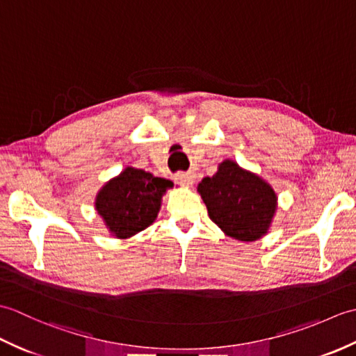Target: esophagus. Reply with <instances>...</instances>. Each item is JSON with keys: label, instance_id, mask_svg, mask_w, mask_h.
Returning a JSON list of instances; mask_svg holds the SVG:
<instances>
[{"label": "esophagus", "instance_id": "34e87169", "mask_svg": "<svg viewBox=\"0 0 356 356\" xmlns=\"http://www.w3.org/2000/svg\"><path fill=\"white\" fill-rule=\"evenodd\" d=\"M176 182L180 185H185V186H191L195 182V174L193 171H188V172H177L176 176Z\"/></svg>", "mask_w": 356, "mask_h": 356}]
</instances>
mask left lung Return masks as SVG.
Wrapping results in <instances>:
<instances>
[{
	"label": "left lung",
	"instance_id": "left-lung-1",
	"mask_svg": "<svg viewBox=\"0 0 356 356\" xmlns=\"http://www.w3.org/2000/svg\"><path fill=\"white\" fill-rule=\"evenodd\" d=\"M209 218L226 236L255 241L266 236L277 211V194L259 174L226 159L197 186Z\"/></svg>",
	"mask_w": 356,
	"mask_h": 356
}]
</instances>
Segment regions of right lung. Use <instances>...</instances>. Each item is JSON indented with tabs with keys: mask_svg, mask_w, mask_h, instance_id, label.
I'll use <instances>...</instances> for the list:
<instances>
[{
	"mask_svg": "<svg viewBox=\"0 0 356 356\" xmlns=\"http://www.w3.org/2000/svg\"><path fill=\"white\" fill-rule=\"evenodd\" d=\"M171 180L133 166L110 179L96 194L95 208L110 236L130 238L156 220Z\"/></svg>",
	"mask_w": 356,
	"mask_h": 356,
	"instance_id": "add662e5",
	"label": "right lung"
}]
</instances>
